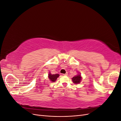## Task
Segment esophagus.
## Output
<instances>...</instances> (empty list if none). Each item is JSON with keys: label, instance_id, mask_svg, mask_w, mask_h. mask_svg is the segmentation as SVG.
Listing matches in <instances>:
<instances>
[{"label": "esophagus", "instance_id": "34e87169", "mask_svg": "<svg viewBox=\"0 0 121 121\" xmlns=\"http://www.w3.org/2000/svg\"><path fill=\"white\" fill-rule=\"evenodd\" d=\"M68 73L67 72L66 73H65V74H63V75H64V76H67V75H68Z\"/></svg>", "mask_w": 121, "mask_h": 121}]
</instances>
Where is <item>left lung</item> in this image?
<instances>
[{"label": "left lung", "mask_w": 121, "mask_h": 121, "mask_svg": "<svg viewBox=\"0 0 121 121\" xmlns=\"http://www.w3.org/2000/svg\"><path fill=\"white\" fill-rule=\"evenodd\" d=\"M82 76L80 74V73H79L78 75L75 76L74 77H73L72 80L73 82L75 84H78L81 83L82 81Z\"/></svg>", "instance_id": "obj_1"}]
</instances>
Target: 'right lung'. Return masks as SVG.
<instances>
[{
	"mask_svg": "<svg viewBox=\"0 0 121 121\" xmlns=\"http://www.w3.org/2000/svg\"><path fill=\"white\" fill-rule=\"evenodd\" d=\"M59 76H60L59 74H56L52 75V74H51V73L49 72L48 74V77L50 80V81H51L52 82H56L57 78Z\"/></svg>",
	"mask_w": 121,
	"mask_h": 121,
	"instance_id": "add662e5",
	"label": "right lung"
}]
</instances>
